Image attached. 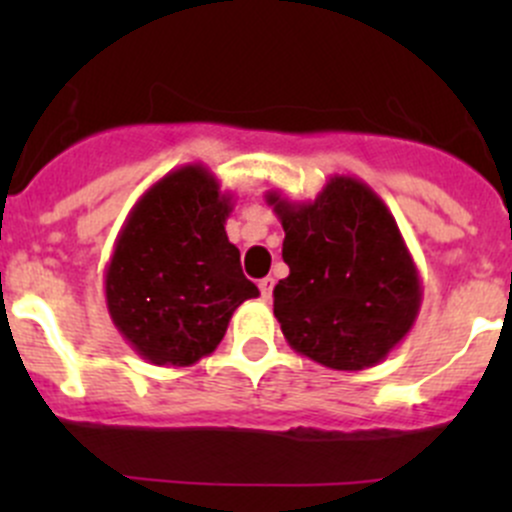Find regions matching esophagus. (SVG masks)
I'll list each match as a JSON object with an SVG mask.
<instances>
[{"mask_svg": "<svg viewBox=\"0 0 512 512\" xmlns=\"http://www.w3.org/2000/svg\"><path fill=\"white\" fill-rule=\"evenodd\" d=\"M272 289H275V280L272 277H265V280H260V292L265 299H272Z\"/></svg>", "mask_w": 512, "mask_h": 512, "instance_id": "1", "label": "esophagus"}]
</instances>
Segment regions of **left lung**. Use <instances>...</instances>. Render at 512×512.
I'll return each instance as SVG.
<instances>
[{"instance_id":"left-lung-1","label":"left lung","mask_w":512,"mask_h":512,"mask_svg":"<svg viewBox=\"0 0 512 512\" xmlns=\"http://www.w3.org/2000/svg\"><path fill=\"white\" fill-rule=\"evenodd\" d=\"M285 230L289 275L275 287L287 344L337 371L376 366L414 327L421 280L384 200L352 175H332L309 203L265 195Z\"/></svg>"}]
</instances>
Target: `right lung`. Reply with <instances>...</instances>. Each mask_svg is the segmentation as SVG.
<instances>
[{"label": "right lung", "instance_id": "obj_1", "mask_svg": "<svg viewBox=\"0 0 512 512\" xmlns=\"http://www.w3.org/2000/svg\"><path fill=\"white\" fill-rule=\"evenodd\" d=\"M232 198L205 165L170 170L141 195L106 267V307L133 352L193 366L223 342L232 312L260 294L227 240Z\"/></svg>", "mask_w": 512, "mask_h": 512}]
</instances>
